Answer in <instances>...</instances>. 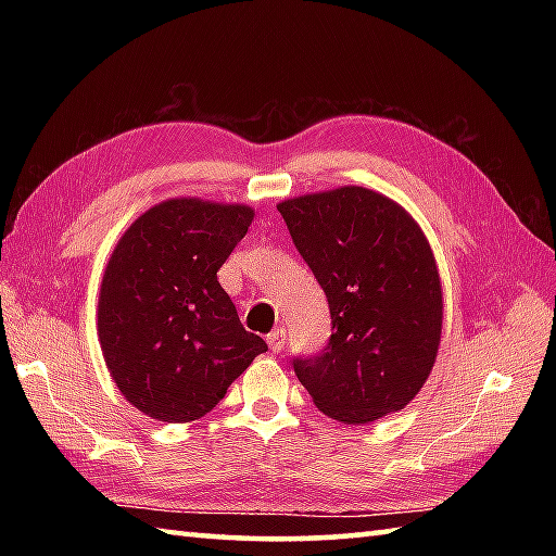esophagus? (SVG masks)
<instances>
[{"label": "esophagus", "mask_w": 556, "mask_h": 556, "mask_svg": "<svg viewBox=\"0 0 556 556\" xmlns=\"http://www.w3.org/2000/svg\"><path fill=\"white\" fill-rule=\"evenodd\" d=\"M267 344H269L271 353H279L281 349H285V344H287V329L279 327L271 334H267Z\"/></svg>", "instance_id": "34e87169"}]
</instances>
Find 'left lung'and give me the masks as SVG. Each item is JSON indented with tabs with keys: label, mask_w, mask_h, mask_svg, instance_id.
<instances>
[{
	"label": "left lung",
	"mask_w": 556,
	"mask_h": 556,
	"mask_svg": "<svg viewBox=\"0 0 556 556\" xmlns=\"http://www.w3.org/2000/svg\"><path fill=\"white\" fill-rule=\"evenodd\" d=\"M293 245L323 287L332 334L293 372L325 416L370 422L428 380L442 334L434 255L404 207L361 186L279 203Z\"/></svg>",
	"instance_id": "left-lung-1"
}]
</instances>
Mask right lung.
Here are the masks:
<instances>
[{
	"label": "right lung",
	"instance_id": "add662e5",
	"mask_svg": "<svg viewBox=\"0 0 556 556\" xmlns=\"http://www.w3.org/2000/svg\"><path fill=\"white\" fill-rule=\"evenodd\" d=\"M251 222L245 205L176 198L116 243L100 289V346L112 380L146 416L203 418L267 351L217 281Z\"/></svg>",
	"mask_w": 556,
	"mask_h": 556
}]
</instances>
